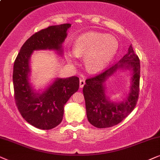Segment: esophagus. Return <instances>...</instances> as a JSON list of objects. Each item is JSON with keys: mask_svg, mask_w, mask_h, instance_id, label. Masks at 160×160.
<instances>
[{"mask_svg": "<svg viewBox=\"0 0 160 160\" xmlns=\"http://www.w3.org/2000/svg\"><path fill=\"white\" fill-rule=\"evenodd\" d=\"M85 83H86V82H85V80L84 79H81V80H80V88H82V87L84 86Z\"/></svg>", "mask_w": 160, "mask_h": 160, "instance_id": "34e87169", "label": "esophagus"}]
</instances>
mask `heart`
Segmentation results:
<instances>
[{
	"instance_id": "obj_1",
	"label": "heart",
	"mask_w": 160,
	"mask_h": 160,
	"mask_svg": "<svg viewBox=\"0 0 160 160\" xmlns=\"http://www.w3.org/2000/svg\"><path fill=\"white\" fill-rule=\"evenodd\" d=\"M118 49V40L113 36L98 32H88L79 37L74 48L68 51V59L74 63L84 55V64L88 72L102 71L111 62Z\"/></svg>"
}]
</instances>
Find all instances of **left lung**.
I'll return each mask as SVG.
<instances>
[{"label":"left lung","mask_w":160,"mask_h":160,"mask_svg":"<svg viewBox=\"0 0 160 160\" xmlns=\"http://www.w3.org/2000/svg\"><path fill=\"white\" fill-rule=\"evenodd\" d=\"M131 72L129 93L123 101L114 102L106 95V81L118 71ZM140 60L132 44L128 52L118 63L99 75L86 80L82 92L86 102V115L90 123L97 128H108L118 124L132 111L138 99Z\"/></svg>","instance_id":"left-lung-1"}]
</instances>
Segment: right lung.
<instances>
[{
	"label": "right lung",
	"mask_w": 160,
	"mask_h": 160,
	"mask_svg": "<svg viewBox=\"0 0 160 160\" xmlns=\"http://www.w3.org/2000/svg\"><path fill=\"white\" fill-rule=\"evenodd\" d=\"M71 24L49 26L34 33L23 44L15 59L13 85L16 105L23 118L32 126L51 129L62 121L63 108L78 91L79 78H56L44 89L36 90L30 80V60L34 51L52 50L63 55L62 44Z\"/></svg>",
	"instance_id": "1"
}]
</instances>
